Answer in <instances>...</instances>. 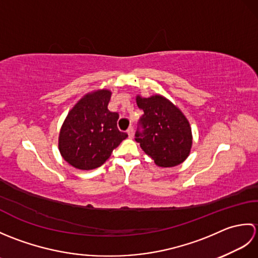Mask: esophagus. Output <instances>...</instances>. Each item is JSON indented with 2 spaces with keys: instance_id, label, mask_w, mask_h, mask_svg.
<instances>
[{
  "instance_id": "34e87169",
  "label": "esophagus",
  "mask_w": 258,
  "mask_h": 258,
  "mask_svg": "<svg viewBox=\"0 0 258 258\" xmlns=\"http://www.w3.org/2000/svg\"><path fill=\"white\" fill-rule=\"evenodd\" d=\"M127 134H128L130 138H133V135H134V128H133V127H128Z\"/></svg>"
}]
</instances>
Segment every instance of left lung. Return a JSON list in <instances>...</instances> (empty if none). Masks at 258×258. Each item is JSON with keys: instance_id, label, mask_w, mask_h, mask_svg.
<instances>
[{"instance_id": "left-lung-1", "label": "left lung", "mask_w": 258, "mask_h": 258, "mask_svg": "<svg viewBox=\"0 0 258 258\" xmlns=\"http://www.w3.org/2000/svg\"><path fill=\"white\" fill-rule=\"evenodd\" d=\"M136 104L144 112L135 133L142 150L157 166L173 167L183 163L189 155L193 136L182 111L162 95H138Z\"/></svg>"}]
</instances>
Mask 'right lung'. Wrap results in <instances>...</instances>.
<instances>
[{"label":"right lung","mask_w":258,"mask_h":258,"mask_svg":"<svg viewBox=\"0 0 258 258\" xmlns=\"http://www.w3.org/2000/svg\"><path fill=\"white\" fill-rule=\"evenodd\" d=\"M111 91L87 93L69 112L59 131L58 150L75 168L94 169L127 138L117 128L118 114L108 111Z\"/></svg>","instance_id":"right-lung-1"}]
</instances>
